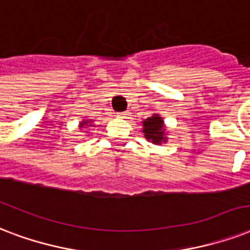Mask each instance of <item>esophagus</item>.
<instances>
[{"label":"esophagus","mask_w":250,"mask_h":250,"mask_svg":"<svg viewBox=\"0 0 250 250\" xmlns=\"http://www.w3.org/2000/svg\"><path fill=\"white\" fill-rule=\"evenodd\" d=\"M127 115H129L127 112H120V113L117 116H119V117H121V119H124V117H126Z\"/></svg>","instance_id":"1"}]
</instances>
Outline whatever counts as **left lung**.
<instances>
[{
	"instance_id": "8db88e82",
	"label": "left lung",
	"mask_w": 250,
	"mask_h": 250,
	"mask_svg": "<svg viewBox=\"0 0 250 250\" xmlns=\"http://www.w3.org/2000/svg\"><path fill=\"white\" fill-rule=\"evenodd\" d=\"M142 131L145 133V138L154 145H162L167 142L164 121L159 115H152L151 117L145 120Z\"/></svg>"
}]
</instances>
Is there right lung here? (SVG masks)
<instances>
[{"mask_svg":"<svg viewBox=\"0 0 250 250\" xmlns=\"http://www.w3.org/2000/svg\"><path fill=\"white\" fill-rule=\"evenodd\" d=\"M90 123H91V120H83L82 123L79 124V127H83L84 125H87V124H90ZM90 126H91V125H90Z\"/></svg>","mask_w":250,"mask_h":250,"instance_id":"obj_1","label":"right lung"}]
</instances>
